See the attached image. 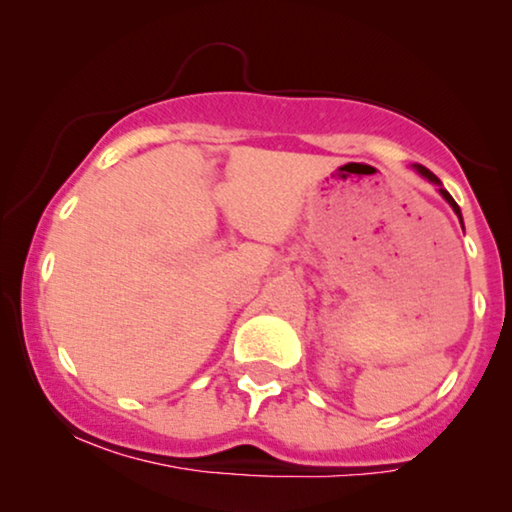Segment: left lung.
<instances>
[{
	"label": "left lung",
	"mask_w": 512,
	"mask_h": 512,
	"mask_svg": "<svg viewBox=\"0 0 512 512\" xmlns=\"http://www.w3.org/2000/svg\"><path fill=\"white\" fill-rule=\"evenodd\" d=\"M414 168H416V170H419V173H421V175H424V178H428V180H431V182H436V185L440 187V195H443V197H445V202H448V204H450V207H452V209H455V214H457V216H460V207H457V202H455V199H452V197H450V192H448V190H443V185H440V180L436 178V175H433V173H431V170H428V168H424V166H414ZM460 221H462V216H460Z\"/></svg>",
	"instance_id": "obj_1"
}]
</instances>
